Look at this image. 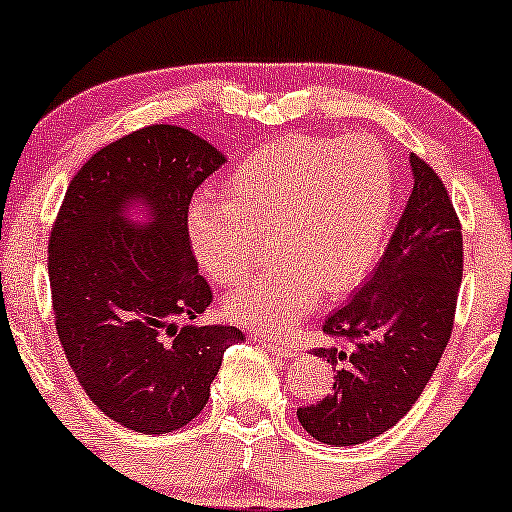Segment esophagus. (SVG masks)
<instances>
[{
	"label": "esophagus",
	"instance_id": "1",
	"mask_svg": "<svg viewBox=\"0 0 512 512\" xmlns=\"http://www.w3.org/2000/svg\"><path fill=\"white\" fill-rule=\"evenodd\" d=\"M258 342L266 344L268 349L276 351L280 356H288V359H293V356H298V346L295 344H285V342H276V339H268V337H258Z\"/></svg>",
	"mask_w": 512,
	"mask_h": 512
}]
</instances>
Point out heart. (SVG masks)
<instances>
[{"label": "heart", "mask_w": 512, "mask_h": 512, "mask_svg": "<svg viewBox=\"0 0 512 512\" xmlns=\"http://www.w3.org/2000/svg\"><path fill=\"white\" fill-rule=\"evenodd\" d=\"M398 178L373 136H283L224 178L222 197L190 205V251L205 276L232 285L268 236L271 266L222 300L227 320L285 332L327 293L364 280L386 249Z\"/></svg>", "instance_id": "obj_1"}]
</instances>
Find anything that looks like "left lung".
<instances>
[{"label": "left lung", "mask_w": 512, "mask_h": 512, "mask_svg": "<svg viewBox=\"0 0 512 512\" xmlns=\"http://www.w3.org/2000/svg\"><path fill=\"white\" fill-rule=\"evenodd\" d=\"M415 185L373 276L327 317L332 346L312 354L339 366L334 393L298 410L317 442L349 447L410 412L430 383L454 327L464 239L439 175L410 156Z\"/></svg>", "instance_id": "left-lung-1"}]
</instances>
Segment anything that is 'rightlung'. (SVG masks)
I'll use <instances>...</instances> for the list:
<instances>
[{
    "mask_svg": "<svg viewBox=\"0 0 512 512\" xmlns=\"http://www.w3.org/2000/svg\"><path fill=\"white\" fill-rule=\"evenodd\" d=\"M224 156L188 129L153 124L100 148L70 180L48 241L56 332L80 386L104 415L144 434L200 415L224 351L244 342L227 324L178 327L210 307L190 251L192 192ZM144 204L149 222L125 219Z\"/></svg>",
    "mask_w": 512,
    "mask_h": 512,
    "instance_id": "1",
    "label": "right lung"
}]
</instances>
